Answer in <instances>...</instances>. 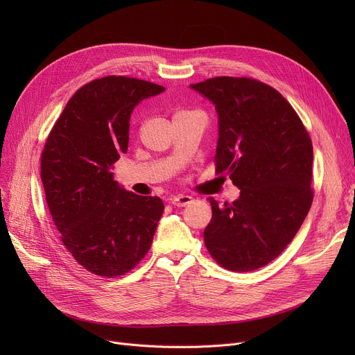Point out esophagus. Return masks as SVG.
Here are the masks:
<instances>
[{
	"instance_id": "1",
	"label": "esophagus",
	"mask_w": 355,
	"mask_h": 355,
	"mask_svg": "<svg viewBox=\"0 0 355 355\" xmlns=\"http://www.w3.org/2000/svg\"><path fill=\"white\" fill-rule=\"evenodd\" d=\"M194 200H193V197H190V196H177V197H174L173 198V204L175 207H185V206H189V204H191Z\"/></svg>"
}]
</instances>
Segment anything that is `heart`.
<instances>
[{"mask_svg":"<svg viewBox=\"0 0 355 355\" xmlns=\"http://www.w3.org/2000/svg\"><path fill=\"white\" fill-rule=\"evenodd\" d=\"M185 112H189V110H181V112H178V114H185Z\"/></svg>","mask_w":355,"mask_h":355,"instance_id":"1","label":"heart"}]
</instances>
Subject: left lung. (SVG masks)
I'll list each match as a JSON object with an SVG mask.
<instances>
[{"mask_svg":"<svg viewBox=\"0 0 355 355\" xmlns=\"http://www.w3.org/2000/svg\"><path fill=\"white\" fill-rule=\"evenodd\" d=\"M216 105V174H227L240 197L213 216L204 243L227 270L263 268L291 243L311 209L312 141L291 103L252 78L220 76L191 85Z\"/></svg>","mask_w":355,"mask_h":355,"instance_id":"obj_1","label":"left lung"}]
</instances>
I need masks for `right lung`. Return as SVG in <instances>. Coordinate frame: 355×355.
<instances>
[{"instance_id": "obj_1", "label": "right lung", "mask_w": 355, "mask_h": 355, "mask_svg": "<svg viewBox=\"0 0 355 355\" xmlns=\"http://www.w3.org/2000/svg\"><path fill=\"white\" fill-rule=\"evenodd\" d=\"M165 87L126 76L82 86L53 125L42 153V181L64 248L86 270L115 277L151 249L164 213L159 197L119 187L110 173L128 151L134 107Z\"/></svg>"}]
</instances>
